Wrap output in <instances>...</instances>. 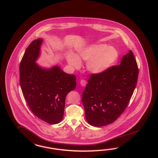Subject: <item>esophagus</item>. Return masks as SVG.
<instances>
[{"label": "esophagus", "instance_id": "34e87169", "mask_svg": "<svg viewBox=\"0 0 158 158\" xmlns=\"http://www.w3.org/2000/svg\"><path fill=\"white\" fill-rule=\"evenodd\" d=\"M80 85L82 87H85L87 85V81L84 80H81L80 81Z\"/></svg>", "mask_w": 158, "mask_h": 158}]
</instances>
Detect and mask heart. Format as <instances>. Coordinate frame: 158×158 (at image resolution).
<instances>
[{"instance_id": "heart-1", "label": "heart", "mask_w": 158, "mask_h": 158, "mask_svg": "<svg viewBox=\"0 0 158 158\" xmlns=\"http://www.w3.org/2000/svg\"><path fill=\"white\" fill-rule=\"evenodd\" d=\"M117 50L106 44H95L87 46L78 51L76 55H67L68 63L74 67H79L81 60L88 61V70L92 74H99L106 71L117 61Z\"/></svg>"}]
</instances>
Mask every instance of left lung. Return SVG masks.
<instances>
[{
  "label": "left lung",
  "instance_id": "8db88e82",
  "mask_svg": "<svg viewBox=\"0 0 158 158\" xmlns=\"http://www.w3.org/2000/svg\"><path fill=\"white\" fill-rule=\"evenodd\" d=\"M137 63L131 50L118 66L92 74L82 95L87 122L94 127L113 123L124 111L136 87Z\"/></svg>",
  "mask_w": 158,
  "mask_h": 158
}]
</instances>
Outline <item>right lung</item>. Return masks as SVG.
I'll return each mask as SVG.
<instances>
[{
    "instance_id": "right-lung-1",
    "label": "right lung",
    "mask_w": 158,
    "mask_h": 158,
    "mask_svg": "<svg viewBox=\"0 0 158 158\" xmlns=\"http://www.w3.org/2000/svg\"><path fill=\"white\" fill-rule=\"evenodd\" d=\"M42 38L32 41L20 64V82L23 95L36 117L51 124L60 122L65 100L76 87V77L64 73L59 66L44 68L36 61L40 56Z\"/></svg>"
}]
</instances>
